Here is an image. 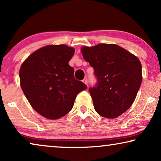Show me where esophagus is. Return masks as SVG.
<instances>
[{
    "mask_svg": "<svg viewBox=\"0 0 161 161\" xmlns=\"http://www.w3.org/2000/svg\"><path fill=\"white\" fill-rule=\"evenodd\" d=\"M83 82L86 85H87V84H88V80H87V78H86L83 79Z\"/></svg>",
    "mask_w": 161,
    "mask_h": 161,
    "instance_id": "1",
    "label": "esophagus"
}]
</instances>
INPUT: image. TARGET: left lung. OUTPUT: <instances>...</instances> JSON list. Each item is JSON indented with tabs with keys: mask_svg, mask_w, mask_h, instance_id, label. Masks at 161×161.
Returning <instances> with one entry per match:
<instances>
[{
	"mask_svg": "<svg viewBox=\"0 0 161 161\" xmlns=\"http://www.w3.org/2000/svg\"><path fill=\"white\" fill-rule=\"evenodd\" d=\"M81 53L97 80L89 89L94 109L103 117H118L131 106L142 84L139 59L114 44L83 47Z\"/></svg>",
	"mask_w": 161,
	"mask_h": 161,
	"instance_id": "8db88e82",
	"label": "left lung"
}]
</instances>
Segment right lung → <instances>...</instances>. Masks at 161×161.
Returning <instances> with one entry per match:
<instances>
[{"instance_id": "right-lung-1", "label": "right lung", "mask_w": 161, "mask_h": 161, "mask_svg": "<svg viewBox=\"0 0 161 161\" xmlns=\"http://www.w3.org/2000/svg\"><path fill=\"white\" fill-rule=\"evenodd\" d=\"M75 49L65 45H47L22 64L19 80L33 108L44 117L57 119L69 113L79 92L86 85L74 77L69 61Z\"/></svg>"}]
</instances>
